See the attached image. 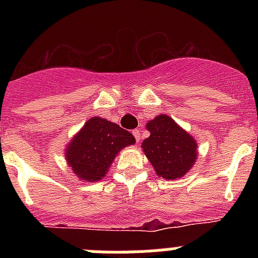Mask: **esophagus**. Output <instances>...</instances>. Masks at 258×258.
I'll return each mask as SVG.
<instances>
[{
	"label": "esophagus",
	"instance_id": "esophagus-1",
	"mask_svg": "<svg viewBox=\"0 0 258 258\" xmlns=\"http://www.w3.org/2000/svg\"><path fill=\"white\" fill-rule=\"evenodd\" d=\"M133 136L136 137L137 143H140V141H141V131H140V129H134V131H133Z\"/></svg>",
	"mask_w": 258,
	"mask_h": 258
}]
</instances>
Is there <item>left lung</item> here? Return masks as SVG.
Returning <instances> with one entry per match:
<instances>
[{
    "label": "left lung",
    "mask_w": 258,
    "mask_h": 258,
    "mask_svg": "<svg viewBox=\"0 0 258 258\" xmlns=\"http://www.w3.org/2000/svg\"><path fill=\"white\" fill-rule=\"evenodd\" d=\"M146 129L150 137L141 147L155 173L168 181L187 174L198 160L197 140L164 113L147 121Z\"/></svg>",
    "instance_id": "1"
}]
</instances>
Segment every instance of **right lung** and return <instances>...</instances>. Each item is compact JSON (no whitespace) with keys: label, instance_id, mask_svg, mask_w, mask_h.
<instances>
[{"label":"right lung","instance_id":"obj_1","mask_svg":"<svg viewBox=\"0 0 258 258\" xmlns=\"http://www.w3.org/2000/svg\"><path fill=\"white\" fill-rule=\"evenodd\" d=\"M136 143V138L115 122L93 116L72 137L64 150L67 165L77 178L101 181L122 149Z\"/></svg>","mask_w":258,"mask_h":258}]
</instances>
